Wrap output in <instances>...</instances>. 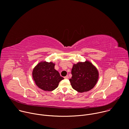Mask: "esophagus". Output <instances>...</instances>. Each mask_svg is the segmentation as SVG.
Here are the masks:
<instances>
[{"mask_svg": "<svg viewBox=\"0 0 129 129\" xmlns=\"http://www.w3.org/2000/svg\"><path fill=\"white\" fill-rule=\"evenodd\" d=\"M64 78L65 79H68V78H69V76H68V75H67L66 76L64 77Z\"/></svg>", "mask_w": 129, "mask_h": 129, "instance_id": "esophagus-1", "label": "esophagus"}]
</instances>
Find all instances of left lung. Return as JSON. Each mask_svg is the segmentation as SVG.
<instances>
[{"instance_id":"1","label":"left lung","mask_w":129,"mask_h":129,"mask_svg":"<svg viewBox=\"0 0 129 129\" xmlns=\"http://www.w3.org/2000/svg\"><path fill=\"white\" fill-rule=\"evenodd\" d=\"M71 73L72 76L69 79L71 86L80 93L92 89L99 78L97 69L88 60L74 64Z\"/></svg>"}]
</instances>
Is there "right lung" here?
Here are the masks:
<instances>
[{"mask_svg":"<svg viewBox=\"0 0 129 129\" xmlns=\"http://www.w3.org/2000/svg\"><path fill=\"white\" fill-rule=\"evenodd\" d=\"M52 62L42 61L33 69L32 78L37 86L45 91H52L58 86L59 82L64 78L55 69Z\"/></svg>","mask_w":129,"mask_h":129,"instance_id":"1","label":"right lung"}]
</instances>
